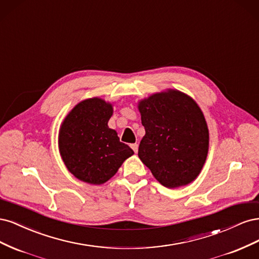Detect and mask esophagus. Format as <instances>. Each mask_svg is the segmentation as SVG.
<instances>
[{"mask_svg":"<svg viewBox=\"0 0 259 259\" xmlns=\"http://www.w3.org/2000/svg\"><path fill=\"white\" fill-rule=\"evenodd\" d=\"M131 148L133 149V150H134L135 153L138 152V144H136V143H135V144H132V145H131Z\"/></svg>","mask_w":259,"mask_h":259,"instance_id":"1","label":"esophagus"}]
</instances>
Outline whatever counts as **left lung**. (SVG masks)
Returning <instances> with one entry per match:
<instances>
[{
    "label": "left lung",
    "mask_w": 259,
    "mask_h": 259,
    "mask_svg": "<svg viewBox=\"0 0 259 259\" xmlns=\"http://www.w3.org/2000/svg\"><path fill=\"white\" fill-rule=\"evenodd\" d=\"M146 134L138 156L166 188L190 184L204 165L208 128L200 107L186 94L168 90L139 101Z\"/></svg>",
    "instance_id": "obj_1"
}]
</instances>
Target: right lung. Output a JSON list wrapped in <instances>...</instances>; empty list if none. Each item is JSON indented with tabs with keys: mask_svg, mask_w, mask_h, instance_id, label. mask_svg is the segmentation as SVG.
<instances>
[{
	"mask_svg": "<svg viewBox=\"0 0 259 259\" xmlns=\"http://www.w3.org/2000/svg\"><path fill=\"white\" fill-rule=\"evenodd\" d=\"M112 105L100 98L77 104L62 122L58 146L65 165L84 183L101 185L110 179L134 151L120 142L108 121Z\"/></svg>",
	"mask_w": 259,
	"mask_h": 259,
	"instance_id": "obj_1",
	"label": "right lung"
}]
</instances>
